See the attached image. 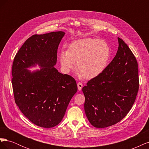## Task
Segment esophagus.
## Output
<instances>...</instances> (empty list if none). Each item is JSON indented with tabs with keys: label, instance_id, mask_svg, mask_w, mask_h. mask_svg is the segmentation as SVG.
Returning <instances> with one entry per match:
<instances>
[{
	"label": "esophagus",
	"instance_id": "esophagus-1",
	"mask_svg": "<svg viewBox=\"0 0 149 149\" xmlns=\"http://www.w3.org/2000/svg\"><path fill=\"white\" fill-rule=\"evenodd\" d=\"M77 85H78V90H79V91H81V90L82 89V88H83V84H82V83L79 82V83H78Z\"/></svg>",
	"mask_w": 149,
	"mask_h": 149
}]
</instances>
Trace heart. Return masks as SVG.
Wrapping results in <instances>:
<instances>
[{"label": "heart", "mask_w": 149, "mask_h": 149, "mask_svg": "<svg viewBox=\"0 0 149 149\" xmlns=\"http://www.w3.org/2000/svg\"><path fill=\"white\" fill-rule=\"evenodd\" d=\"M111 49L103 40L93 38H85L72 42L67 50L60 53L59 60L65 73L76 68L78 74L86 79L97 77L104 70L109 61Z\"/></svg>", "instance_id": "obj_1"}]
</instances>
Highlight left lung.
Instances as JSON below:
<instances>
[{
  "label": "left lung",
  "instance_id": "obj_1",
  "mask_svg": "<svg viewBox=\"0 0 149 149\" xmlns=\"http://www.w3.org/2000/svg\"><path fill=\"white\" fill-rule=\"evenodd\" d=\"M114 59L82 90L84 111L94 127L104 128L119 123L127 114L139 91L138 65L127 44L118 38Z\"/></svg>",
  "mask_w": 149,
  "mask_h": 149
}]
</instances>
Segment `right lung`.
<instances>
[{
  "label": "right lung",
  "mask_w": 149,
  "mask_h": 149,
  "mask_svg": "<svg viewBox=\"0 0 149 149\" xmlns=\"http://www.w3.org/2000/svg\"><path fill=\"white\" fill-rule=\"evenodd\" d=\"M65 34L60 31L32 35L19 49L13 62L12 83L16 104L31 123L44 128L60 123L78 90L73 77L54 67ZM37 64L40 70H27Z\"/></svg>",
  "instance_id": "right-lung-1"
}]
</instances>
